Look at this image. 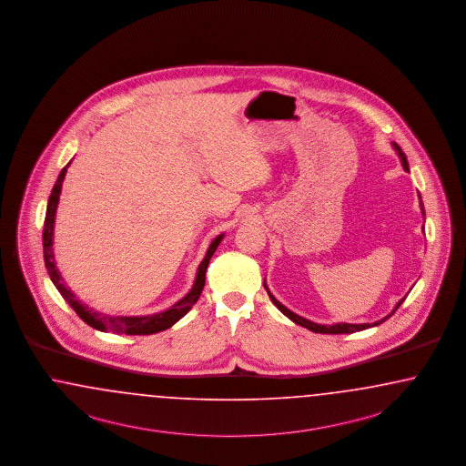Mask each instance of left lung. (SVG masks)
Wrapping results in <instances>:
<instances>
[{"label":"left lung","instance_id":"left-lung-1","mask_svg":"<svg viewBox=\"0 0 466 466\" xmlns=\"http://www.w3.org/2000/svg\"><path fill=\"white\" fill-rule=\"evenodd\" d=\"M391 147H393V150L396 152V156L400 157V160H401V166H403V169H409V162H407V157L403 154V150L400 148V145L395 143V141H391ZM420 198V195H419ZM420 210H422V215H425V210H423V203L422 198H420ZM265 289H267V292H268L269 299H271V302L279 308V310L285 314L290 321H294L296 325L304 326V328H308L310 331H314V333H328V335H341V333H355V331H362V329H367V328H372V326L381 325L384 323L388 318H391L393 314H395V310L401 306V302L405 300V297L401 299V300H398L396 302L395 308L393 310L388 314V316H384L382 319L380 321H376V323H360V325H353V323H333V325H319V323H314V321H310V319H306V318H302V316H299L296 314L294 310L289 309V308H285L282 302L279 300V299H275V296L269 292L268 285L265 282Z\"/></svg>","mask_w":466,"mask_h":466}]
</instances>
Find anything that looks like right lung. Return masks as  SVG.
I'll list each match as a JSON object with an SVG mask.
<instances>
[{
    "instance_id": "add662e5",
    "label": "right lung",
    "mask_w": 466,
    "mask_h": 466,
    "mask_svg": "<svg viewBox=\"0 0 466 466\" xmlns=\"http://www.w3.org/2000/svg\"><path fill=\"white\" fill-rule=\"evenodd\" d=\"M71 162H68L57 176L56 184L49 195L47 199V208H46V220H44V232H43V248H44V263L46 268L49 273L51 282L55 283L59 294L63 299L70 304V308L84 319L85 323L92 326L94 329L99 331H113L117 335H154L158 331H164L172 325H176L183 316H186L189 309L198 302V299L201 296V290L205 287V275H207V268L208 263L212 259L213 253L217 251L218 244L224 239L226 234L217 236L215 239L210 242L208 249L205 258L201 259L199 267L197 269V277L193 287L189 289V292L179 299L177 302H174L169 309L160 310L156 314H147V316H109L104 314L100 310L90 308L88 304H84L76 294L71 290L66 282L63 280L61 273L56 267V259H55V251H53V242H55V222H56V210L59 205V195H61V187H63V181L66 176V170L70 167Z\"/></svg>"
}]
</instances>
